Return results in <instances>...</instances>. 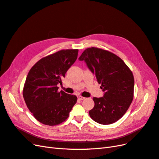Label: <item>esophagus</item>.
Returning a JSON list of instances; mask_svg holds the SVG:
<instances>
[{"mask_svg": "<svg viewBox=\"0 0 159 159\" xmlns=\"http://www.w3.org/2000/svg\"><path fill=\"white\" fill-rule=\"evenodd\" d=\"M78 99H79V100H84V99H85V98H84V97H82V96H81V95H78Z\"/></svg>", "mask_w": 159, "mask_h": 159, "instance_id": "esophagus-1", "label": "esophagus"}]
</instances>
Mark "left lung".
<instances>
[{"label": "left lung", "mask_w": 159, "mask_h": 159, "mask_svg": "<svg viewBox=\"0 0 159 159\" xmlns=\"http://www.w3.org/2000/svg\"><path fill=\"white\" fill-rule=\"evenodd\" d=\"M79 60H84L95 74L102 98H93L95 105L89 116L99 124H112L121 119L131 104L134 96V77L121 58L108 50L91 47L85 49Z\"/></svg>", "instance_id": "left-lung-1"}]
</instances>
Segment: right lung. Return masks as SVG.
I'll return each mask as SVG.
<instances>
[{"instance_id":"obj_1","label":"right lung","mask_w":159,"mask_h":159,"mask_svg":"<svg viewBox=\"0 0 159 159\" xmlns=\"http://www.w3.org/2000/svg\"><path fill=\"white\" fill-rule=\"evenodd\" d=\"M78 49L61 50L42 57L27 75L22 94L33 116L42 124L54 126L65 121L76 103L75 95L58 91V84L78 57Z\"/></svg>"}]
</instances>
